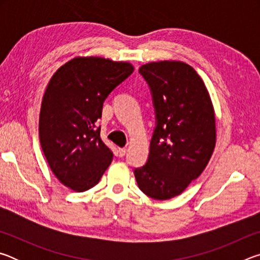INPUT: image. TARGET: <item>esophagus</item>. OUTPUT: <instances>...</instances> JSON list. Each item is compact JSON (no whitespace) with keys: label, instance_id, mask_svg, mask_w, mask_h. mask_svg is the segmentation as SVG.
<instances>
[{"label":"esophagus","instance_id":"1","mask_svg":"<svg viewBox=\"0 0 260 260\" xmlns=\"http://www.w3.org/2000/svg\"><path fill=\"white\" fill-rule=\"evenodd\" d=\"M118 153H119L120 157H124L127 153V149L126 148H120L119 150H118Z\"/></svg>","mask_w":260,"mask_h":260}]
</instances>
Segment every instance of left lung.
<instances>
[{
    "label": "left lung",
    "mask_w": 260,
    "mask_h": 260,
    "mask_svg": "<svg viewBox=\"0 0 260 260\" xmlns=\"http://www.w3.org/2000/svg\"><path fill=\"white\" fill-rule=\"evenodd\" d=\"M139 72L150 89L156 126L148 160L134 170L135 179L147 196L170 200L200 177L212 156V102L201 77L182 61H155Z\"/></svg>",
    "instance_id": "obj_1"
}]
</instances>
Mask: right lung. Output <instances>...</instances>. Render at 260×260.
I'll use <instances>...</instances> for the list:
<instances>
[{
	"label": "right lung",
	"mask_w": 260,
	"mask_h": 260,
	"mask_svg": "<svg viewBox=\"0 0 260 260\" xmlns=\"http://www.w3.org/2000/svg\"><path fill=\"white\" fill-rule=\"evenodd\" d=\"M134 69L101 57H78L50 79L43 95L39 135L52 173L74 191L98 184L113 152L101 140L103 103Z\"/></svg>",
	"instance_id": "obj_1"
}]
</instances>
